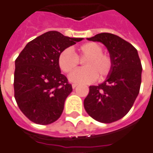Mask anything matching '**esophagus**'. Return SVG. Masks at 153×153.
<instances>
[{
  "label": "esophagus",
  "instance_id": "1",
  "mask_svg": "<svg viewBox=\"0 0 153 153\" xmlns=\"http://www.w3.org/2000/svg\"><path fill=\"white\" fill-rule=\"evenodd\" d=\"M77 85H78L77 84H72V87H73V88H75L77 86Z\"/></svg>",
  "mask_w": 153,
  "mask_h": 153
}]
</instances>
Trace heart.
Instances as JSON below:
<instances>
[{
	"label": "heart",
	"mask_w": 153,
	"mask_h": 153,
	"mask_svg": "<svg viewBox=\"0 0 153 153\" xmlns=\"http://www.w3.org/2000/svg\"><path fill=\"white\" fill-rule=\"evenodd\" d=\"M79 55H76L70 48H66L60 53L57 64L60 69L69 73L79 65V58L87 57L84 63V69L73 71L69 76L71 82L77 84H89L95 81L99 76L104 80L110 75L113 67L111 57L102 53V47L97 42H89L82 44L78 48Z\"/></svg>",
	"instance_id": "heart-1"
}]
</instances>
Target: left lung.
Instances as JSON below:
<instances>
[{"mask_svg":"<svg viewBox=\"0 0 153 153\" xmlns=\"http://www.w3.org/2000/svg\"><path fill=\"white\" fill-rule=\"evenodd\" d=\"M88 40L105 45L113 67L102 84L89 87L84 109L98 122L114 123L129 112L138 96L142 72L140 60L136 48L118 35L100 33Z\"/></svg>","mask_w":153,"mask_h":153,"instance_id":"left-lung-1","label":"left lung"}]
</instances>
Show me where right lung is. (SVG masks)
I'll use <instances>...</instances> for the list:
<instances>
[{"mask_svg": "<svg viewBox=\"0 0 153 153\" xmlns=\"http://www.w3.org/2000/svg\"><path fill=\"white\" fill-rule=\"evenodd\" d=\"M82 38H69L51 30L28 42L15 61L14 96L20 111L33 123L57 121L73 91L61 73L57 58L63 50Z\"/></svg>", "mask_w": 153, "mask_h": 153, "instance_id": "add662e5", "label": "right lung"}]
</instances>
